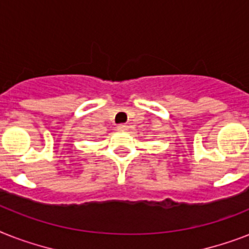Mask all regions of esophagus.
<instances>
[{"label":"esophagus","mask_w":249,"mask_h":249,"mask_svg":"<svg viewBox=\"0 0 249 249\" xmlns=\"http://www.w3.org/2000/svg\"><path fill=\"white\" fill-rule=\"evenodd\" d=\"M129 129V126L126 124H120V125H118V130H120V131H126Z\"/></svg>","instance_id":"1"}]
</instances>
